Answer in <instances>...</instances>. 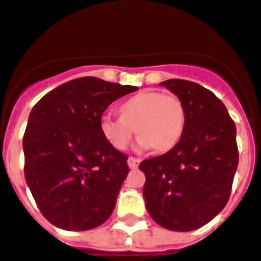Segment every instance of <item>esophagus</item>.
I'll use <instances>...</instances> for the list:
<instances>
[{
  "label": "esophagus",
  "instance_id": "1",
  "mask_svg": "<svg viewBox=\"0 0 261 261\" xmlns=\"http://www.w3.org/2000/svg\"><path fill=\"white\" fill-rule=\"evenodd\" d=\"M140 164V160L139 159H135V157H129L128 159V165L130 170H136Z\"/></svg>",
  "mask_w": 261,
  "mask_h": 261
}]
</instances>
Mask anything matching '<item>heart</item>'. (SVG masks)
Masks as SVG:
<instances>
[{
  "label": "heart",
  "mask_w": 261,
  "mask_h": 261,
  "mask_svg": "<svg viewBox=\"0 0 261 261\" xmlns=\"http://www.w3.org/2000/svg\"><path fill=\"white\" fill-rule=\"evenodd\" d=\"M117 112L119 118L101 117L100 132L107 143L118 151L128 147L133 132H136L140 135L139 150L154 147L155 153H168L178 146L185 132V106L175 94L139 91L119 102Z\"/></svg>",
  "instance_id": "obj_1"
}]
</instances>
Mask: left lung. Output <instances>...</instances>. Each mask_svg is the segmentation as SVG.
Wrapping results in <instances>:
<instances>
[{"instance_id": "obj_1", "label": "left lung", "mask_w": 261, "mask_h": 261, "mask_svg": "<svg viewBox=\"0 0 261 261\" xmlns=\"http://www.w3.org/2000/svg\"><path fill=\"white\" fill-rule=\"evenodd\" d=\"M179 97L186 128L176 147L144 160L143 197L150 217L171 231H193L225 207L238 168L237 128L224 102L195 82H161Z\"/></svg>"}]
</instances>
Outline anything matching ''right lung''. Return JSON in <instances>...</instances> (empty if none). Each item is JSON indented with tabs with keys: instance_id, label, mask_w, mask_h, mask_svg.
<instances>
[{
	"instance_id": "1",
	"label": "right lung",
	"mask_w": 261,
	"mask_h": 261,
	"mask_svg": "<svg viewBox=\"0 0 261 261\" xmlns=\"http://www.w3.org/2000/svg\"><path fill=\"white\" fill-rule=\"evenodd\" d=\"M136 90L86 76L55 87L30 111L24 178L53 225L87 231L112 214L129 172L128 157L102 138L100 119L112 101Z\"/></svg>"
}]
</instances>
